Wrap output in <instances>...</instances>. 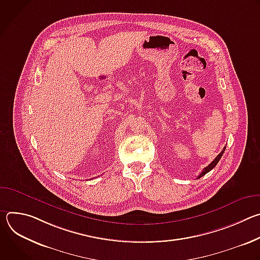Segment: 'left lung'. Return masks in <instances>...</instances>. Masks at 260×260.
<instances>
[{
  "mask_svg": "<svg viewBox=\"0 0 260 260\" xmlns=\"http://www.w3.org/2000/svg\"><path fill=\"white\" fill-rule=\"evenodd\" d=\"M225 148H226V147H224V148H223V150H222V151L217 155V157H216V158H215V159H214V160H213V161H212L208 167H206V168L203 170V172L200 174V176L198 177V179H200L201 177H203L204 175H206L207 173H209L211 170H213V169L216 167V165H217V164H218V161L220 160L221 156L223 155V153H224V151H225Z\"/></svg>",
  "mask_w": 260,
  "mask_h": 260,
  "instance_id": "obj_1",
  "label": "left lung"
}]
</instances>
